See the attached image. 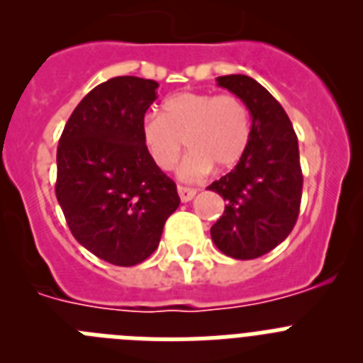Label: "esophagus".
<instances>
[{"mask_svg":"<svg viewBox=\"0 0 363 363\" xmlns=\"http://www.w3.org/2000/svg\"><path fill=\"white\" fill-rule=\"evenodd\" d=\"M178 194H179V200L185 203V201H191L192 198L196 196V191H194V189H191V187H182V185H179Z\"/></svg>","mask_w":363,"mask_h":363,"instance_id":"obj_1","label":"esophagus"}]
</instances>
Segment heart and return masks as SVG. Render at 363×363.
<instances>
[{
  "label": "heart",
  "mask_w": 363,
  "mask_h": 363,
  "mask_svg": "<svg viewBox=\"0 0 363 363\" xmlns=\"http://www.w3.org/2000/svg\"><path fill=\"white\" fill-rule=\"evenodd\" d=\"M251 136L247 105L234 94L179 92L163 104V114H147L142 142L154 165L169 171L185 145L191 152L179 167V176L194 179L211 165L229 169L245 152Z\"/></svg>",
  "instance_id": "obj_1"
}]
</instances>
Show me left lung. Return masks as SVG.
Listing matches in <instances>:
<instances>
[{"label": "left lung", "mask_w": 363, "mask_h": 363, "mask_svg": "<svg viewBox=\"0 0 363 363\" xmlns=\"http://www.w3.org/2000/svg\"><path fill=\"white\" fill-rule=\"evenodd\" d=\"M251 112V136L238 165L209 185L225 203L211 227L223 255L252 259L284 242L298 220L303 176L298 138L284 107L265 86L243 74L216 78Z\"/></svg>", "instance_id": "8db88e82"}]
</instances>
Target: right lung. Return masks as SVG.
Listing matches in <instances>:
<instances>
[{
	"label": "right lung",
	"instance_id": "right-lung-1",
	"mask_svg": "<svg viewBox=\"0 0 363 363\" xmlns=\"http://www.w3.org/2000/svg\"><path fill=\"white\" fill-rule=\"evenodd\" d=\"M158 83L118 76L70 114L57 145L56 198L72 236L112 265L142 264L179 205L176 184L154 165L142 121Z\"/></svg>",
	"mask_w": 363,
	"mask_h": 363
}]
</instances>
